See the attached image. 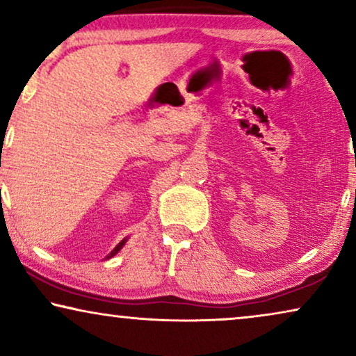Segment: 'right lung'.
<instances>
[{"mask_svg": "<svg viewBox=\"0 0 356 356\" xmlns=\"http://www.w3.org/2000/svg\"><path fill=\"white\" fill-rule=\"evenodd\" d=\"M124 243H126V238H124V240H121V241L118 243V245H116V248H115V250H113V251H111L108 256H106V259H110V257H113V256L116 254V252H118V251L121 250V248H123V246H124Z\"/></svg>", "mask_w": 356, "mask_h": 356, "instance_id": "obj_1", "label": "right lung"}]
</instances>
